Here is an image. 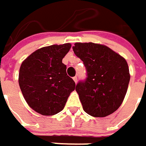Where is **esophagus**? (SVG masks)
<instances>
[{"label": "esophagus", "instance_id": "1", "mask_svg": "<svg viewBox=\"0 0 146 146\" xmlns=\"http://www.w3.org/2000/svg\"><path fill=\"white\" fill-rule=\"evenodd\" d=\"M73 81L75 82V84H77V82H78V78H77V76H75V77H73Z\"/></svg>", "mask_w": 146, "mask_h": 146}]
</instances>
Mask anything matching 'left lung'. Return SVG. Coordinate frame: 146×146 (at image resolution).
I'll list each match as a JSON object with an SVG mask.
<instances>
[{
  "label": "left lung",
  "instance_id": "8db88e82",
  "mask_svg": "<svg viewBox=\"0 0 146 146\" xmlns=\"http://www.w3.org/2000/svg\"><path fill=\"white\" fill-rule=\"evenodd\" d=\"M73 50L86 67L87 78L76 86L84 110L93 117L116 111L125 97L130 78L126 60L109 46L76 42Z\"/></svg>",
  "mask_w": 146,
  "mask_h": 146
}]
</instances>
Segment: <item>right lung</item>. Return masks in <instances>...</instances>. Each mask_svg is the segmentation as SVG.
Returning a JSON list of instances; mask_svg holds the SVG:
<instances>
[{
    "instance_id": "right-lung-1",
    "label": "right lung",
    "mask_w": 146,
    "mask_h": 146,
    "mask_svg": "<svg viewBox=\"0 0 146 146\" xmlns=\"http://www.w3.org/2000/svg\"><path fill=\"white\" fill-rule=\"evenodd\" d=\"M70 43L39 48L21 63L19 86L29 107L42 115L62 111L75 83L66 73L62 58L69 52Z\"/></svg>"
}]
</instances>
